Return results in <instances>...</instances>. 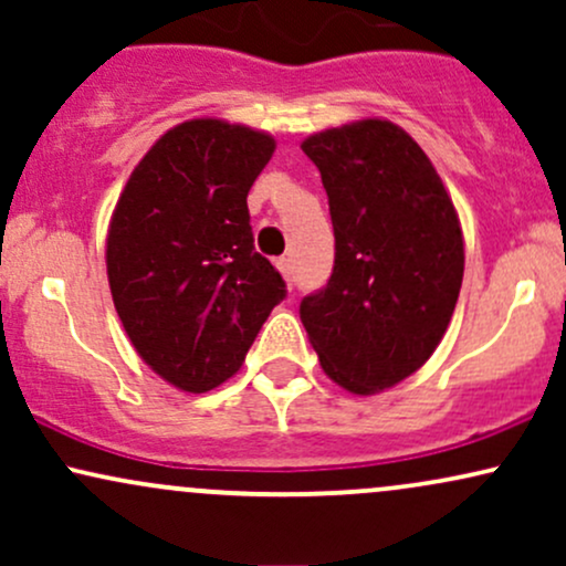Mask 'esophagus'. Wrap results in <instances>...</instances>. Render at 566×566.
I'll use <instances>...</instances> for the list:
<instances>
[{
    "instance_id": "34e87169",
    "label": "esophagus",
    "mask_w": 566,
    "mask_h": 566,
    "mask_svg": "<svg viewBox=\"0 0 566 566\" xmlns=\"http://www.w3.org/2000/svg\"><path fill=\"white\" fill-rule=\"evenodd\" d=\"M276 269L282 271V276L287 279V284L292 287V263H290V258H279V261H276Z\"/></svg>"
}]
</instances>
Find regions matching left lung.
<instances>
[{"instance_id":"left-lung-1","label":"left lung","mask_w":566,"mask_h":566,"mask_svg":"<svg viewBox=\"0 0 566 566\" xmlns=\"http://www.w3.org/2000/svg\"><path fill=\"white\" fill-rule=\"evenodd\" d=\"M335 231L333 276L301 301L324 373L350 394L409 378L439 346L463 284V233L431 159L401 127L361 119L303 140Z\"/></svg>"}]
</instances>
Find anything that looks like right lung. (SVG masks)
<instances>
[{
  "label": "right lung",
  "instance_id": "right-lung-1",
  "mask_svg": "<svg viewBox=\"0 0 566 566\" xmlns=\"http://www.w3.org/2000/svg\"><path fill=\"white\" fill-rule=\"evenodd\" d=\"M274 148L258 129L184 122L154 143L116 201L106 239L116 314L140 359L180 391L229 380L287 297L255 252L247 210Z\"/></svg>",
  "mask_w": 566,
  "mask_h": 566
}]
</instances>
